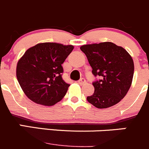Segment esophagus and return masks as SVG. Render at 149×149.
Returning <instances> with one entry per match:
<instances>
[{"label": "esophagus", "mask_w": 149, "mask_h": 149, "mask_svg": "<svg viewBox=\"0 0 149 149\" xmlns=\"http://www.w3.org/2000/svg\"><path fill=\"white\" fill-rule=\"evenodd\" d=\"M79 84L81 85H83V84H85L86 83V81L85 80V79H84V78H81V79H80V80H79Z\"/></svg>", "instance_id": "34e87169"}]
</instances>
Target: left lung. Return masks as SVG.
Masks as SVG:
<instances>
[{
  "label": "left lung",
  "mask_w": 149,
  "mask_h": 149,
  "mask_svg": "<svg viewBox=\"0 0 149 149\" xmlns=\"http://www.w3.org/2000/svg\"><path fill=\"white\" fill-rule=\"evenodd\" d=\"M92 68L94 76L100 79L92 82L95 92L86 97L97 108L113 106L127 93L134 74V63L129 53L111 42L81 47Z\"/></svg>",
  "instance_id": "left-lung-1"
}]
</instances>
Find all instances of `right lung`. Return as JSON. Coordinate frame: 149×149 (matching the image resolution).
<instances>
[{"mask_svg":"<svg viewBox=\"0 0 149 149\" xmlns=\"http://www.w3.org/2000/svg\"><path fill=\"white\" fill-rule=\"evenodd\" d=\"M73 49L72 45L43 43L25 52L17 63V78L29 99L48 106L63 99L70 84L62 77V64Z\"/></svg>","mask_w":149,"mask_h":149,"instance_id":"1","label":"right lung"}]
</instances>
